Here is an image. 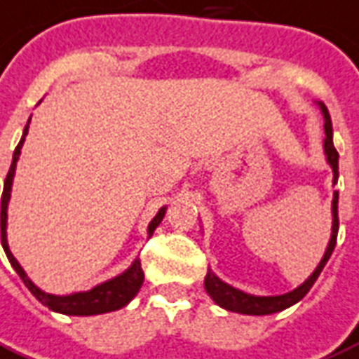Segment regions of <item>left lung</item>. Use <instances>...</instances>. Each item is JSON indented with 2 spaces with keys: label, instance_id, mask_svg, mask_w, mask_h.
I'll return each mask as SVG.
<instances>
[{
  "label": "left lung",
  "instance_id": "left-lung-1",
  "mask_svg": "<svg viewBox=\"0 0 359 359\" xmlns=\"http://www.w3.org/2000/svg\"><path fill=\"white\" fill-rule=\"evenodd\" d=\"M322 113L323 118H325V140H323V151H325V157H327V163L331 164L333 168V183H337L339 180V153H337L335 145H333V126H331V117L327 107L322 104ZM333 233H331L330 246L325 250V255L323 259L320 261V265L316 266V271L312 272L311 278L306 280L304 284H301L297 290L285 293V295H276V297H255V295H248V293L241 292V290H234L233 285L221 282L214 272L208 271L206 274V280H204V287L208 295L215 301V304H219L223 309H227L231 312H241V314H250V316H265V314H274V312H280L292 306L297 301L311 292V287L314 285V282L320 276V272L323 271L325 263L330 261L331 253L335 250L337 244V233H339V191H335L333 195Z\"/></svg>",
  "mask_w": 359,
  "mask_h": 359
}]
</instances>
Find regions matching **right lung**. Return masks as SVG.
Listing matches in <instances>:
<instances>
[{
  "mask_svg": "<svg viewBox=\"0 0 359 359\" xmlns=\"http://www.w3.org/2000/svg\"><path fill=\"white\" fill-rule=\"evenodd\" d=\"M29 123V121H28ZM28 134V125L24 128L22 140L16 145L15 153H13V163H11V168L7 172V177H5L4 185V195H1V246H4L5 253H7V259L13 265V269L16 271V274L22 278V282L26 284L32 295L43 303L45 306H48L50 311L60 312V314H69V316H93V314H104V312H111L123 309L125 304H128L132 301V297L140 292V287L144 284V271H142V263L140 259H136L132 263V266L128 271H125L123 274H118L113 280H107L104 284L96 285L90 292L83 293H74V295H66V297H60V295H50V293L41 292L37 285L32 284V280L26 276V272L22 271V266L18 265V261L13 257V253L9 250V244H7V204H9L11 198V185H13V177H15V168L16 161H18V155H20V149H22L24 138ZM164 210H158V214L153 217V221L149 223V236L153 234V231L158 227V223L163 221Z\"/></svg>",
  "mask_w": 359,
  "mask_h": 359,
  "instance_id": "1",
  "label": "right lung"
}]
</instances>
